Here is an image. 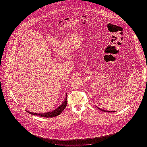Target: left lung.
Returning a JSON list of instances; mask_svg holds the SVG:
<instances>
[{
    "label": "left lung",
    "mask_w": 147,
    "mask_h": 147,
    "mask_svg": "<svg viewBox=\"0 0 147 147\" xmlns=\"http://www.w3.org/2000/svg\"><path fill=\"white\" fill-rule=\"evenodd\" d=\"M98 109H99V110H100L101 111H104V112H115V111H106V110H102V109H100V108H98Z\"/></svg>",
    "instance_id": "1"
}]
</instances>
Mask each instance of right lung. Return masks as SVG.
<instances>
[{
  "instance_id": "add662e5",
  "label": "right lung",
  "mask_w": 147,
  "mask_h": 147,
  "mask_svg": "<svg viewBox=\"0 0 147 147\" xmlns=\"http://www.w3.org/2000/svg\"><path fill=\"white\" fill-rule=\"evenodd\" d=\"M67 94H66L64 102L62 104V105H60L58 107H57L56 109H55L53 111H52L51 112L43 113H34V112H29L28 111H26L28 112L30 114L32 115H35V116H40V117H46V118L54 117H56V116L59 115L62 112L63 110H64V109L65 108V107L67 106Z\"/></svg>"
}]
</instances>
